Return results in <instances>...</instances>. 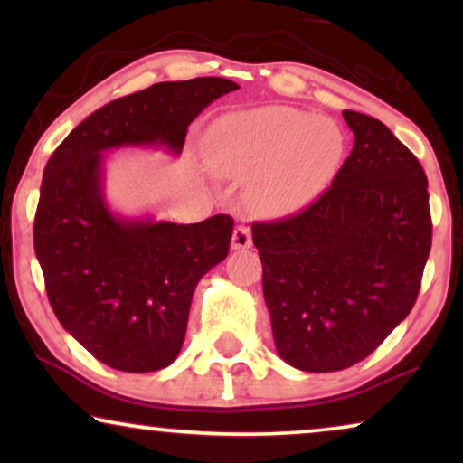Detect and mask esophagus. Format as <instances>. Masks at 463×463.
Segmentation results:
<instances>
[{
    "label": "esophagus",
    "mask_w": 463,
    "mask_h": 463,
    "mask_svg": "<svg viewBox=\"0 0 463 463\" xmlns=\"http://www.w3.org/2000/svg\"><path fill=\"white\" fill-rule=\"evenodd\" d=\"M250 244H252V236H250L249 227L238 225L236 230H233V236H232V249L244 250V249H249Z\"/></svg>",
    "instance_id": "obj_1"
}]
</instances>
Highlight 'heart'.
Returning a JSON list of instances; mask_svg holds the SVG:
<instances>
[{"label":"heart","mask_w":463,"mask_h":463,"mask_svg":"<svg viewBox=\"0 0 463 463\" xmlns=\"http://www.w3.org/2000/svg\"><path fill=\"white\" fill-rule=\"evenodd\" d=\"M214 170L252 179L250 204L290 214L314 202L337 175L345 137L331 119L293 107H259L221 118L208 130Z\"/></svg>","instance_id":"1"}]
</instances>
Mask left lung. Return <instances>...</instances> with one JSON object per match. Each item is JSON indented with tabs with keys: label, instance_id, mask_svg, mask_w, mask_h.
I'll list each match as a JSON object with an SVG mask.
<instances>
[{
	"label": "left lung",
	"instance_id": "obj_1",
	"mask_svg": "<svg viewBox=\"0 0 463 463\" xmlns=\"http://www.w3.org/2000/svg\"><path fill=\"white\" fill-rule=\"evenodd\" d=\"M354 149L301 213L252 223L276 350L299 371L360 363L407 318L432 246L428 176L379 119L344 111Z\"/></svg>",
	"mask_w": 463,
	"mask_h": 463
}]
</instances>
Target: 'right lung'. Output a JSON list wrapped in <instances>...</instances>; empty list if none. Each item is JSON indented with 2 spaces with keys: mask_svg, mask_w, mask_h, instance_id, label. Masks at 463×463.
I'll list each match as a JSON object with an SVG mask.
<instances>
[{
  "mask_svg": "<svg viewBox=\"0 0 463 463\" xmlns=\"http://www.w3.org/2000/svg\"><path fill=\"white\" fill-rule=\"evenodd\" d=\"M238 88L195 78L111 100L75 126L43 168L33 244L50 306L111 369L160 371L179 356L194 290L230 252L233 219H119L103 195V154L154 145L181 154L187 126Z\"/></svg>",
  "mask_w": 463,
  "mask_h": 463,
  "instance_id": "1",
  "label": "right lung"
}]
</instances>
